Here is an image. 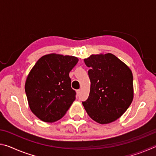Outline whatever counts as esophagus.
I'll list each match as a JSON object with an SVG mask.
<instances>
[{
	"instance_id": "esophagus-1",
	"label": "esophagus",
	"mask_w": 156,
	"mask_h": 156,
	"mask_svg": "<svg viewBox=\"0 0 156 156\" xmlns=\"http://www.w3.org/2000/svg\"><path fill=\"white\" fill-rule=\"evenodd\" d=\"M80 89H78V90L76 91V94H77L78 96L79 94H80Z\"/></svg>"
}]
</instances>
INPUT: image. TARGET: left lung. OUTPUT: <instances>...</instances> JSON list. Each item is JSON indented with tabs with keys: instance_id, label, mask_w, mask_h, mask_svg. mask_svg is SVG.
I'll use <instances>...</instances> for the list:
<instances>
[{
	"instance_id": "8db88e82",
	"label": "left lung",
	"mask_w": 156,
	"mask_h": 156,
	"mask_svg": "<svg viewBox=\"0 0 156 156\" xmlns=\"http://www.w3.org/2000/svg\"><path fill=\"white\" fill-rule=\"evenodd\" d=\"M90 68L88 99L83 102L87 114L105 125L118 119L133 99V73L127 65L111 53L92 54L84 59Z\"/></svg>"
}]
</instances>
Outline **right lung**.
<instances>
[{
	"instance_id": "obj_1",
	"label": "right lung",
	"mask_w": 156,
	"mask_h": 156,
	"mask_svg": "<svg viewBox=\"0 0 156 156\" xmlns=\"http://www.w3.org/2000/svg\"><path fill=\"white\" fill-rule=\"evenodd\" d=\"M77 57L49 54L34 65L26 79L25 90L29 107L43 122H54L67 113L76 99L69 72Z\"/></svg>"
}]
</instances>
